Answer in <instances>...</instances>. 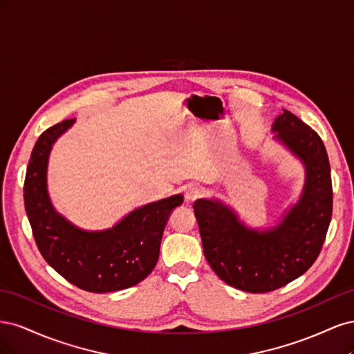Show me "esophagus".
<instances>
[{"instance_id": "esophagus-1", "label": "esophagus", "mask_w": 354, "mask_h": 354, "mask_svg": "<svg viewBox=\"0 0 354 354\" xmlns=\"http://www.w3.org/2000/svg\"><path fill=\"white\" fill-rule=\"evenodd\" d=\"M202 194H203V190L201 187H198V186H189L186 189V192H185V199H186V202H194L198 198H201Z\"/></svg>"}]
</instances>
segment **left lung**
<instances>
[{
	"label": "left lung",
	"instance_id": "1",
	"mask_svg": "<svg viewBox=\"0 0 354 354\" xmlns=\"http://www.w3.org/2000/svg\"><path fill=\"white\" fill-rule=\"evenodd\" d=\"M272 133L306 174L301 195L274 226H246L216 198L194 203L211 269L227 285L252 294L274 291L304 274L322 250L332 216L330 167L317 133L285 109L274 118Z\"/></svg>",
	"mask_w": 354,
	"mask_h": 354
}]
</instances>
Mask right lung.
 <instances>
[{
	"instance_id": "1",
	"label": "right lung",
	"mask_w": 354,
	"mask_h": 354,
	"mask_svg": "<svg viewBox=\"0 0 354 354\" xmlns=\"http://www.w3.org/2000/svg\"><path fill=\"white\" fill-rule=\"evenodd\" d=\"M75 124L66 120L39 136L26 169L24 199L32 233L44 260L75 286L112 292L142 282L155 269L162 233L183 195L146 203L103 230L75 226L53 207L47 169L53 145Z\"/></svg>"
}]
</instances>
